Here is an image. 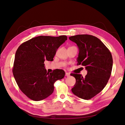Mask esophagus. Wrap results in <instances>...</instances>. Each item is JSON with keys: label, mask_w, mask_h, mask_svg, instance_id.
Instances as JSON below:
<instances>
[{"label": "esophagus", "mask_w": 125, "mask_h": 125, "mask_svg": "<svg viewBox=\"0 0 125 125\" xmlns=\"http://www.w3.org/2000/svg\"><path fill=\"white\" fill-rule=\"evenodd\" d=\"M65 75L66 77H69V76H70V73H66Z\"/></svg>", "instance_id": "1"}]
</instances>
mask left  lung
Instances as JSON below:
<instances>
[{
	"label": "left lung",
	"instance_id": "1",
	"mask_svg": "<svg viewBox=\"0 0 125 125\" xmlns=\"http://www.w3.org/2000/svg\"><path fill=\"white\" fill-rule=\"evenodd\" d=\"M77 44L79 53L78 65L85 67L88 73H71L76 80L71 91L74 95L84 100H90L102 91L111 75L113 58L111 52L96 37L80 34L69 37Z\"/></svg>",
	"mask_w": 125,
	"mask_h": 125
}]
</instances>
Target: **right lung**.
Instances as JSON below:
<instances>
[{
  "mask_svg": "<svg viewBox=\"0 0 125 125\" xmlns=\"http://www.w3.org/2000/svg\"><path fill=\"white\" fill-rule=\"evenodd\" d=\"M67 40L66 35L39 36L17 49L12 73L19 88L29 99L35 101L46 99L53 93L54 83L65 76L62 69L47 73L44 63L53 60L57 49Z\"/></svg>",
  "mask_w": 125,
  "mask_h": 125,
  "instance_id": "right-lung-1",
  "label": "right lung"
}]
</instances>
